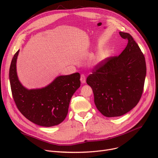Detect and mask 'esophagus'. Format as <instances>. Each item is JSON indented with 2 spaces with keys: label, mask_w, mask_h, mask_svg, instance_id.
Returning a JSON list of instances; mask_svg holds the SVG:
<instances>
[{
  "label": "esophagus",
  "mask_w": 158,
  "mask_h": 158,
  "mask_svg": "<svg viewBox=\"0 0 158 158\" xmlns=\"http://www.w3.org/2000/svg\"><path fill=\"white\" fill-rule=\"evenodd\" d=\"M80 80L81 81V82L82 84H84L86 82V77L84 74H81V78H80Z\"/></svg>",
  "instance_id": "esophagus-1"
}]
</instances>
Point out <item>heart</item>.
<instances>
[{
	"instance_id": "obj_1",
	"label": "heart",
	"mask_w": 158,
	"mask_h": 158,
	"mask_svg": "<svg viewBox=\"0 0 158 158\" xmlns=\"http://www.w3.org/2000/svg\"><path fill=\"white\" fill-rule=\"evenodd\" d=\"M109 56V52L107 51H102L101 52H99L97 55L94 58V61L95 63L98 64L103 62L105 60H106V58Z\"/></svg>"
}]
</instances>
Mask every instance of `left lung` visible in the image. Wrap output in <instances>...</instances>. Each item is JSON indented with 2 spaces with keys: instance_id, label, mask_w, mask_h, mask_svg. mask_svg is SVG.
<instances>
[{
  "instance_id": "obj_1",
  "label": "left lung",
  "mask_w": 158,
  "mask_h": 158,
  "mask_svg": "<svg viewBox=\"0 0 158 158\" xmlns=\"http://www.w3.org/2000/svg\"><path fill=\"white\" fill-rule=\"evenodd\" d=\"M127 45L118 56L97 64L86 79L98 110L106 117H120L137 105L146 76L145 57L131 35L120 32Z\"/></svg>"
}]
</instances>
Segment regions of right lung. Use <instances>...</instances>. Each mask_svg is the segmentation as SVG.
Returning <instances> with one entry per match:
<instances>
[{"label": "right lung", "instance_id": "right-lung-1", "mask_svg": "<svg viewBox=\"0 0 158 158\" xmlns=\"http://www.w3.org/2000/svg\"><path fill=\"white\" fill-rule=\"evenodd\" d=\"M19 53V50L13 57L9 76L16 107L25 117L38 126L58 125L65 119L70 99L81 86L80 74L58 76L44 88L28 89L20 83L16 73Z\"/></svg>", "mask_w": 158, "mask_h": 158}]
</instances>
